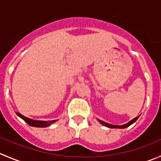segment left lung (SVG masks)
I'll return each mask as SVG.
<instances>
[{
	"instance_id": "8db88e82",
	"label": "left lung",
	"mask_w": 161,
	"mask_h": 161,
	"mask_svg": "<svg viewBox=\"0 0 161 161\" xmlns=\"http://www.w3.org/2000/svg\"><path fill=\"white\" fill-rule=\"evenodd\" d=\"M138 117H139V115H138V116H137V117H135V119H132V120H130V122L127 123V124H124V125H121V126L112 125V124H107V123L104 122V121H102V120H100V119H98V121H99V122L101 123V124H102V125L105 126V127H110V128H126V127H129V126L131 125L132 124H134V123H135V121H136V120L138 119Z\"/></svg>"
}]
</instances>
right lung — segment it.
<instances>
[{
  "label": "right lung",
  "instance_id": "1",
  "mask_svg": "<svg viewBox=\"0 0 161 161\" xmlns=\"http://www.w3.org/2000/svg\"><path fill=\"white\" fill-rule=\"evenodd\" d=\"M17 115L20 117V118L23 119L25 122L28 124V125L31 126V127H49L51 124L54 123L56 120H53V121H41V120H34L32 119L27 118V117L23 116V115H21L19 112H16Z\"/></svg>",
  "mask_w": 161,
  "mask_h": 161
}]
</instances>
